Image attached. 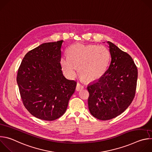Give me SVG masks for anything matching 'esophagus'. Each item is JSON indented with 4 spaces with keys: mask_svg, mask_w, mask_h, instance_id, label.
Segmentation results:
<instances>
[{
    "mask_svg": "<svg viewBox=\"0 0 152 152\" xmlns=\"http://www.w3.org/2000/svg\"><path fill=\"white\" fill-rule=\"evenodd\" d=\"M83 88V85H82L81 84H80V83H77L76 88V91H80V90H82Z\"/></svg>",
    "mask_w": 152,
    "mask_h": 152,
    "instance_id": "obj_1",
    "label": "esophagus"
}]
</instances>
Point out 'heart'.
I'll list each match as a JSON object with an SVG mask.
<instances>
[{
  "instance_id": "heart-1",
  "label": "heart",
  "mask_w": 152,
  "mask_h": 152,
  "mask_svg": "<svg viewBox=\"0 0 152 152\" xmlns=\"http://www.w3.org/2000/svg\"><path fill=\"white\" fill-rule=\"evenodd\" d=\"M67 53L68 56L61 57L59 63L63 73L69 79L75 77L79 67L80 75L85 80H96L104 73L110 61V52L103 46L77 43L69 48Z\"/></svg>"
}]
</instances>
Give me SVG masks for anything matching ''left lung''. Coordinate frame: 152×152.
<instances>
[{"label": "left lung", "instance_id": "1", "mask_svg": "<svg viewBox=\"0 0 152 152\" xmlns=\"http://www.w3.org/2000/svg\"><path fill=\"white\" fill-rule=\"evenodd\" d=\"M111 62L97 81L88 85L90 113L100 120L114 118L132 102L136 93L138 70L132 57L113 42L107 41Z\"/></svg>", "mask_w": 152, "mask_h": 152}]
</instances>
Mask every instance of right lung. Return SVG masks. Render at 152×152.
Here are the masks:
<instances>
[{
  "label": "right lung",
  "instance_id": "add662e5",
  "mask_svg": "<svg viewBox=\"0 0 152 152\" xmlns=\"http://www.w3.org/2000/svg\"><path fill=\"white\" fill-rule=\"evenodd\" d=\"M63 40L43 43L28 52L18 70L22 102L34 117L53 121L66 112L76 82L68 80L60 66Z\"/></svg>",
  "mask_w": 152,
  "mask_h": 152
}]
</instances>
